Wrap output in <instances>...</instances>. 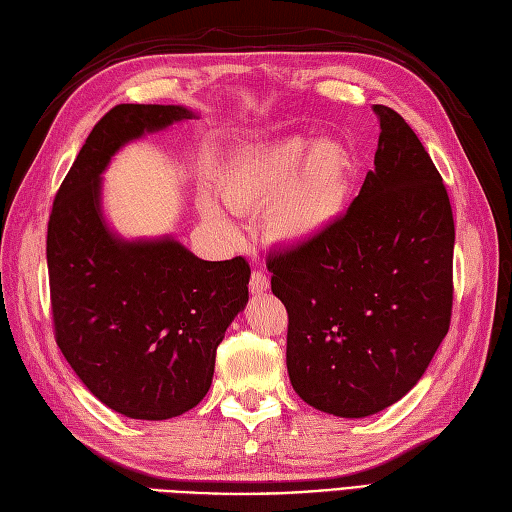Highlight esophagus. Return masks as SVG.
Returning <instances> with one entry per match:
<instances>
[{
    "mask_svg": "<svg viewBox=\"0 0 512 512\" xmlns=\"http://www.w3.org/2000/svg\"><path fill=\"white\" fill-rule=\"evenodd\" d=\"M270 286L268 277L262 273V270H255L253 275H250V281H248V288L253 295H262V292H266Z\"/></svg>",
    "mask_w": 512,
    "mask_h": 512,
    "instance_id": "esophagus-1",
    "label": "esophagus"
}]
</instances>
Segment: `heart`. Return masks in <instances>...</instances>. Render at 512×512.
Here are the masks:
<instances>
[{
  "label": "heart",
  "instance_id": "b5f03b06",
  "mask_svg": "<svg viewBox=\"0 0 512 512\" xmlns=\"http://www.w3.org/2000/svg\"><path fill=\"white\" fill-rule=\"evenodd\" d=\"M356 165L341 143L284 136L242 149L226 162L222 191L237 209L268 206L266 228L279 242L299 244L319 235L345 209ZM202 211L213 222L222 215L209 200Z\"/></svg>",
  "mask_w": 512,
  "mask_h": 512
}]
</instances>
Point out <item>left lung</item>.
Segmentation results:
<instances>
[{
	"label": "left lung",
	"instance_id": "left-lung-1",
	"mask_svg": "<svg viewBox=\"0 0 512 512\" xmlns=\"http://www.w3.org/2000/svg\"><path fill=\"white\" fill-rule=\"evenodd\" d=\"M350 209L268 255L288 312L290 383L310 407L365 418L418 383L449 332L455 226L447 187L398 112Z\"/></svg>",
	"mask_w": 512,
	"mask_h": 512
}]
</instances>
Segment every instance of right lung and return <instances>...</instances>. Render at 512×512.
Listing matches in <instances>:
<instances>
[{
    "instance_id": "right-lung-1",
    "label": "right lung",
    "mask_w": 512,
    "mask_h": 512,
    "mask_svg": "<svg viewBox=\"0 0 512 512\" xmlns=\"http://www.w3.org/2000/svg\"><path fill=\"white\" fill-rule=\"evenodd\" d=\"M184 118L193 112L180 105L112 107L85 138L48 222L54 339L96 398L136 420L176 418L198 405L217 345L248 301L244 257L204 262L169 237L123 242L103 222L110 158Z\"/></svg>"
}]
</instances>
